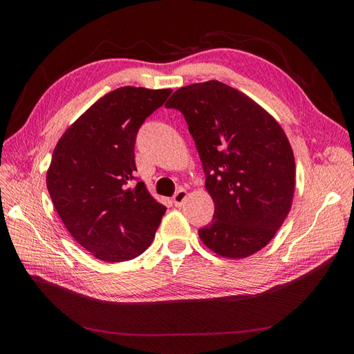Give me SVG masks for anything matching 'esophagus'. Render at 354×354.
Masks as SVG:
<instances>
[{"label":"esophagus","instance_id":"esophagus-1","mask_svg":"<svg viewBox=\"0 0 354 354\" xmlns=\"http://www.w3.org/2000/svg\"><path fill=\"white\" fill-rule=\"evenodd\" d=\"M186 196H187V192H186L185 189H178V190L176 192V195L173 196V202H174V205H176V207H180L181 203L185 202Z\"/></svg>","mask_w":354,"mask_h":354}]
</instances>
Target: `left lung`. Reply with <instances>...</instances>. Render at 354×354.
<instances>
[{"mask_svg": "<svg viewBox=\"0 0 354 354\" xmlns=\"http://www.w3.org/2000/svg\"><path fill=\"white\" fill-rule=\"evenodd\" d=\"M165 108L185 116L214 201L208 248L243 259L272 241L286 218L295 187L291 145L274 118L220 81L178 88Z\"/></svg>", "mask_w": 354, "mask_h": 354, "instance_id": "obj_1", "label": "left lung"}]
</instances>
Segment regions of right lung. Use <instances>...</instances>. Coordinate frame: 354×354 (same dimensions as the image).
Returning <instances> with one entry per match:
<instances>
[{"mask_svg":"<svg viewBox=\"0 0 354 354\" xmlns=\"http://www.w3.org/2000/svg\"><path fill=\"white\" fill-rule=\"evenodd\" d=\"M169 94L116 88L78 118L55 149L47 173L53 205L73 239L95 259L131 260L155 238L167 208L134 177V146L146 118Z\"/></svg>","mask_w":354,"mask_h":354,"instance_id":"add662e5","label":"right lung"}]
</instances>
